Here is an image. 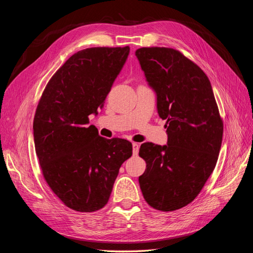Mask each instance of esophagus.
Here are the masks:
<instances>
[{
    "label": "esophagus",
    "mask_w": 253,
    "mask_h": 253,
    "mask_svg": "<svg viewBox=\"0 0 253 253\" xmlns=\"http://www.w3.org/2000/svg\"><path fill=\"white\" fill-rule=\"evenodd\" d=\"M138 152H139V144L136 142H133V154L137 155L138 154Z\"/></svg>",
    "instance_id": "esophagus-1"
}]
</instances>
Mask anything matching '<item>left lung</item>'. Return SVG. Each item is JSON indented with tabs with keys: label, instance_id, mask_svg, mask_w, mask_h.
I'll use <instances>...</instances> for the list:
<instances>
[{
	"label": "left lung",
	"instance_id": "obj_1",
	"mask_svg": "<svg viewBox=\"0 0 253 253\" xmlns=\"http://www.w3.org/2000/svg\"><path fill=\"white\" fill-rule=\"evenodd\" d=\"M135 55L155 91L168 134L165 145L141 144L139 156L147 168L139 186L153 208L174 211L194 201L215 168L223 120L208 77L180 51L142 47Z\"/></svg>",
	"mask_w": 253,
	"mask_h": 253
}]
</instances>
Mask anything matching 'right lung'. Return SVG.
<instances>
[{
    "instance_id": "1",
    "label": "right lung",
    "mask_w": 253,
    "mask_h": 253,
    "mask_svg": "<svg viewBox=\"0 0 253 253\" xmlns=\"http://www.w3.org/2000/svg\"><path fill=\"white\" fill-rule=\"evenodd\" d=\"M129 47H91L68 59L52 76L37 106L34 140L45 180L62 203L79 212L108 204L132 143L99 136L88 116L98 114Z\"/></svg>"
}]
</instances>
